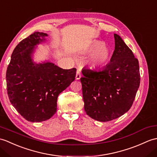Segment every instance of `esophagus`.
<instances>
[{
  "mask_svg": "<svg viewBox=\"0 0 157 157\" xmlns=\"http://www.w3.org/2000/svg\"><path fill=\"white\" fill-rule=\"evenodd\" d=\"M80 78H81V74H80V72L79 71H78L77 73H76L75 79H77V80H79Z\"/></svg>",
  "mask_w": 157,
  "mask_h": 157,
  "instance_id": "1",
  "label": "esophagus"
}]
</instances>
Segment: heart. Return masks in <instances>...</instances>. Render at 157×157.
Segmentation results:
<instances>
[{
    "label": "heart",
    "mask_w": 157,
    "mask_h": 157,
    "mask_svg": "<svg viewBox=\"0 0 157 157\" xmlns=\"http://www.w3.org/2000/svg\"><path fill=\"white\" fill-rule=\"evenodd\" d=\"M86 52L92 53L89 59L90 66L94 69H100L105 67L111 58V52L105 47V43L103 41H94L88 46Z\"/></svg>",
    "instance_id": "1"
}]
</instances>
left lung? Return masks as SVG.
I'll list each match as a JSON object with an SVG mask.
<instances>
[{
    "instance_id": "1",
    "label": "left lung",
    "mask_w": 157,
    "mask_h": 157,
    "mask_svg": "<svg viewBox=\"0 0 157 157\" xmlns=\"http://www.w3.org/2000/svg\"><path fill=\"white\" fill-rule=\"evenodd\" d=\"M114 36L110 63L98 70L83 68L80 79L85 112L100 122L111 121L128 112L140 86L138 59L118 35Z\"/></svg>"
}]
</instances>
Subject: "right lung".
Listing matches in <instances>:
<instances>
[{
  "label": "right lung",
  "mask_w": 157,
  "mask_h": 157,
  "mask_svg": "<svg viewBox=\"0 0 157 157\" xmlns=\"http://www.w3.org/2000/svg\"><path fill=\"white\" fill-rule=\"evenodd\" d=\"M48 35L35 32L14 48L7 68V93L10 103L29 122L49 120L57 111L59 94L74 81L76 69L63 70L49 60L34 61L37 45Z\"/></svg>",
  "instance_id": "obj_1"
}]
</instances>
